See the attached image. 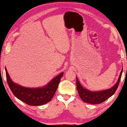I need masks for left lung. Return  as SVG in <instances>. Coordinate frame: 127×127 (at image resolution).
<instances>
[{"label": "left lung", "mask_w": 127, "mask_h": 127, "mask_svg": "<svg viewBox=\"0 0 127 127\" xmlns=\"http://www.w3.org/2000/svg\"><path fill=\"white\" fill-rule=\"evenodd\" d=\"M122 71H123V70H121L118 81L113 87L108 90H104V91L99 92H91L84 88L80 84L77 78H76L77 79V88L80 98L84 102L93 104H100L104 102L113 95L118 88L120 80L121 79Z\"/></svg>", "instance_id": "left-lung-1"}]
</instances>
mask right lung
<instances>
[{
  "label": "right lung",
  "instance_id": "1",
  "mask_svg": "<svg viewBox=\"0 0 127 127\" xmlns=\"http://www.w3.org/2000/svg\"><path fill=\"white\" fill-rule=\"evenodd\" d=\"M6 81L14 95L22 102L32 106L41 105L50 102L58 87L64 73L55 77L47 86L39 88H28L11 81L5 68Z\"/></svg>",
  "mask_w": 127,
  "mask_h": 127
}]
</instances>
